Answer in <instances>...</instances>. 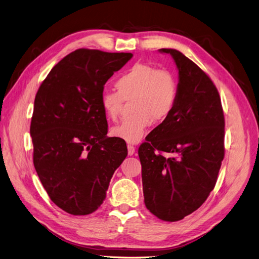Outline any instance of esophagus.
I'll use <instances>...</instances> for the list:
<instances>
[{"label": "esophagus", "mask_w": 259, "mask_h": 259, "mask_svg": "<svg viewBox=\"0 0 259 259\" xmlns=\"http://www.w3.org/2000/svg\"><path fill=\"white\" fill-rule=\"evenodd\" d=\"M127 152H128V156H133L135 153V147L132 146V145H127Z\"/></svg>", "instance_id": "obj_1"}]
</instances>
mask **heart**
I'll return each mask as SVG.
<instances>
[{"label": "heart", "instance_id": "obj_1", "mask_svg": "<svg viewBox=\"0 0 259 259\" xmlns=\"http://www.w3.org/2000/svg\"><path fill=\"white\" fill-rule=\"evenodd\" d=\"M115 86L117 90H102L100 104L109 120L116 121L124 102L132 100L133 113L111 128V135L127 143L141 142L152 120H165L176 107L178 82L165 69L136 63L116 79Z\"/></svg>", "mask_w": 259, "mask_h": 259}]
</instances>
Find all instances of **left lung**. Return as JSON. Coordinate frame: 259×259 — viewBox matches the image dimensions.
<instances>
[{
  "label": "left lung",
  "instance_id": "obj_1",
  "mask_svg": "<svg viewBox=\"0 0 259 259\" xmlns=\"http://www.w3.org/2000/svg\"><path fill=\"white\" fill-rule=\"evenodd\" d=\"M178 99L171 114L138 148L147 209L163 221H179L204 204L225 157V115L209 76L174 49ZM163 152L169 155L165 157Z\"/></svg>",
  "mask_w": 259,
  "mask_h": 259
}]
</instances>
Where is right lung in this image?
Listing matches in <instances>:
<instances>
[{
	"instance_id": "1",
	"label": "right lung",
	"mask_w": 259,
	"mask_h": 259,
	"mask_svg": "<svg viewBox=\"0 0 259 259\" xmlns=\"http://www.w3.org/2000/svg\"><path fill=\"white\" fill-rule=\"evenodd\" d=\"M132 53L78 49L55 65L34 98L30 135L33 165L49 197L74 215L96 211L126 143L108 137L100 94Z\"/></svg>"
}]
</instances>
